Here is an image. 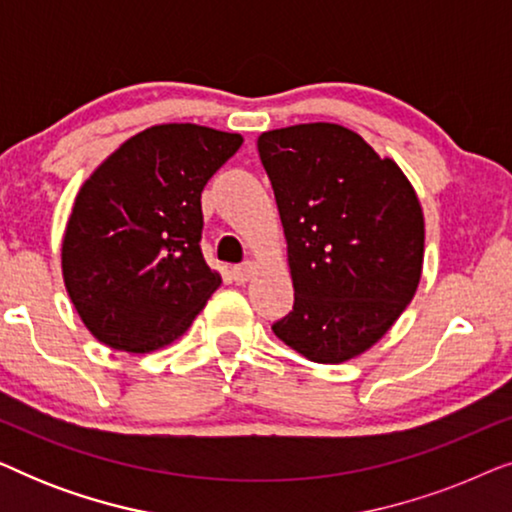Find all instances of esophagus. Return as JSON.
<instances>
[{
	"label": "esophagus",
	"instance_id": "esophagus-1",
	"mask_svg": "<svg viewBox=\"0 0 512 512\" xmlns=\"http://www.w3.org/2000/svg\"><path fill=\"white\" fill-rule=\"evenodd\" d=\"M254 261H247V263H242V265H235L233 268V277H235V282L237 284H244V282H249L251 279V275H254Z\"/></svg>",
	"mask_w": 512,
	"mask_h": 512
}]
</instances>
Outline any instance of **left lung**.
I'll use <instances>...</instances> for the list:
<instances>
[{"label":"left lung","mask_w":512,"mask_h":512,"mask_svg":"<svg viewBox=\"0 0 512 512\" xmlns=\"http://www.w3.org/2000/svg\"><path fill=\"white\" fill-rule=\"evenodd\" d=\"M258 153L275 191L296 291L272 331L314 363L375 345L415 296L424 214L391 158L338 123L263 132Z\"/></svg>","instance_id":"left-lung-1"}]
</instances>
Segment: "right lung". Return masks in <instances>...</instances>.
<instances>
[{"mask_svg": "<svg viewBox=\"0 0 512 512\" xmlns=\"http://www.w3.org/2000/svg\"><path fill=\"white\" fill-rule=\"evenodd\" d=\"M242 135L146 128L86 179L62 237V279L97 340L146 354L188 331L221 275L202 258L200 195Z\"/></svg>", "mask_w": 512, "mask_h": 512, "instance_id": "add662e5", "label": "right lung"}]
</instances>
